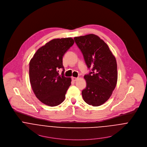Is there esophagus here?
<instances>
[{"mask_svg":"<svg viewBox=\"0 0 147 147\" xmlns=\"http://www.w3.org/2000/svg\"><path fill=\"white\" fill-rule=\"evenodd\" d=\"M78 79H79L78 78H75V77H72V80L73 81H77Z\"/></svg>","mask_w":147,"mask_h":147,"instance_id":"obj_1","label":"esophagus"}]
</instances>
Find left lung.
Segmentation results:
<instances>
[{"instance_id":"obj_1","label":"left lung","mask_w":147,"mask_h":147,"mask_svg":"<svg viewBox=\"0 0 147 147\" xmlns=\"http://www.w3.org/2000/svg\"><path fill=\"white\" fill-rule=\"evenodd\" d=\"M85 63L92 71L84 76L86 87L82 91L84 101L94 107L104 104L111 96L117 81L116 58L107 44L96 35L75 37Z\"/></svg>"}]
</instances>
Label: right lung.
<instances>
[{"mask_svg":"<svg viewBox=\"0 0 147 147\" xmlns=\"http://www.w3.org/2000/svg\"><path fill=\"white\" fill-rule=\"evenodd\" d=\"M71 38L54 39L40 47L29 63V77L32 89L40 102L57 106L65 99L71 79L64 76L63 56L73 45ZM63 68L59 75L58 69Z\"/></svg>","mask_w":147,"mask_h":147,"instance_id":"1","label":"right lung"}]
</instances>
